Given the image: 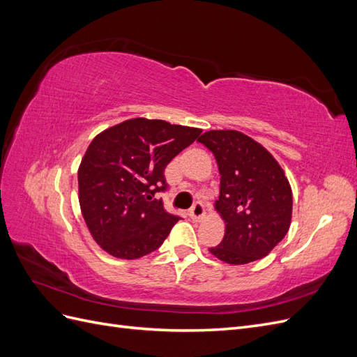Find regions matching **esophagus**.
Returning a JSON list of instances; mask_svg holds the SVG:
<instances>
[{"mask_svg":"<svg viewBox=\"0 0 357 357\" xmlns=\"http://www.w3.org/2000/svg\"><path fill=\"white\" fill-rule=\"evenodd\" d=\"M189 214H190V218H192L193 220H195V222H201V220L204 219V215H205V208H204V205H202L201 202L193 204V207L190 208Z\"/></svg>","mask_w":357,"mask_h":357,"instance_id":"esophagus-1","label":"esophagus"}]
</instances>
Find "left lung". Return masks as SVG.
<instances>
[{
	"mask_svg": "<svg viewBox=\"0 0 357 357\" xmlns=\"http://www.w3.org/2000/svg\"><path fill=\"white\" fill-rule=\"evenodd\" d=\"M198 142L214 155L220 174L214 208L225 235L208 252L229 265L265 257L290 228L294 199L283 168L262 144L234 129L207 131Z\"/></svg>",
	"mask_w": 357,
	"mask_h": 357,
	"instance_id": "left-lung-1",
	"label": "left lung"
}]
</instances>
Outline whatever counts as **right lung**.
I'll return each instance as SVG.
<instances>
[{
  "mask_svg": "<svg viewBox=\"0 0 357 357\" xmlns=\"http://www.w3.org/2000/svg\"><path fill=\"white\" fill-rule=\"evenodd\" d=\"M199 128L135 117L96 135L79 167V202L86 226L104 252L138 259L155 252L178 215L155 193L165 190V167L195 142Z\"/></svg>",
  "mask_w": 357,
  "mask_h": 357,
  "instance_id": "1",
  "label": "right lung"
}]
</instances>
